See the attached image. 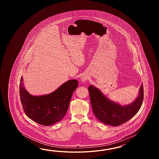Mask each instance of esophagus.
<instances>
[{
  "mask_svg": "<svg viewBox=\"0 0 159 159\" xmlns=\"http://www.w3.org/2000/svg\"><path fill=\"white\" fill-rule=\"evenodd\" d=\"M87 80H88V77L86 75H83L81 77V81L83 83H85L87 81Z\"/></svg>",
  "mask_w": 159,
  "mask_h": 159,
  "instance_id": "1",
  "label": "esophagus"
}]
</instances>
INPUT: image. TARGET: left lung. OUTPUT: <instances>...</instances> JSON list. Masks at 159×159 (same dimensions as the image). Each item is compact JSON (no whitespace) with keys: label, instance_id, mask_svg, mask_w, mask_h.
Instances as JSON below:
<instances>
[{"label":"left lung","instance_id":"8db88e82","mask_svg":"<svg viewBox=\"0 0 159 159\" xmlns=\"http://www.w3.org/2000/svg\"><path fill=\"white\" fill-rule=\"evenodd\" d=\"M88 90L95 116L99 121L112 126L120 125L134 117L142 106L144 96L143 84L136 99L131 103L125 106L110 100L93 85H90Z\"/></svg>","mask_w":159,"mask_h":159}]
</instances>
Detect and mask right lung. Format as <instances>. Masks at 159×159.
Masks as SVG:
<instances>
[{"label":"right lung","instance_id":"1","mask_svg":"<svg viewBox=\"0 0 159 159\" xmlns=\"http://www.w3.org/2000/svg\"><path fill=\"white\" fill-rule=\"evenodd\" d=\"M78 84L77 80H69L50 94L34 96L24 88L21 77L20 97L25 114L34 122L45 126L60 121L67 112L72 95Z\"/></svg>","mask_w":159,"mask_h":159}]
</instances>
